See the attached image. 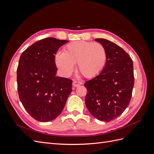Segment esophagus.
<instances>
[{"instance_id":"obj_1","label":"esophagus","mask_w":154,"mask_h":154,"mask_svg":"<svg viewBox=\"0 0 154 154\" xmlns=\"http://www.w3.org/2000/svg\"><path fill=\"white\" fill-rule=\"evenodd\" d=\"M82 84V82L78 81V80H74L72 82V85L74 87H76L79 85H81Z\"/></svg>"}]
</instances>
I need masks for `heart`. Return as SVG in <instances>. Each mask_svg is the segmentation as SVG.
<instances>
[{
  "label": "heart",
  "instance_id": "1",
  "mask_svg": "<svg viewBox=\"0 0 154 154\" xmlns=\"http://www.w3.org/2000/svg\"><path fill=\"white\" fill-rule=\"evenodd\" d=\"M106 51L98 42L76 41L69 43L63 53L58 52L54 57L56 66L63 75L67 76L77 63L78 71L86 78H93L103 71L106 62Z\"/></svg>",
  "mask_w": 154,
  "mask_h": 154
}]
</instances>
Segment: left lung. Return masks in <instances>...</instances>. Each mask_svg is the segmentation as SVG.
<instances>
[{"label":"left lung","instance_id":"left-lung-1","mask_svg":"<svg viewBox=\"0 0 154 154\" xmlns=\"http://www.w3.org/2000/svg\"><path fill=\"white\" fill-rule=\"evenodd\" d=\"M106 51V62L98 75L87 81L85 105L90 113L109 122L122 114L131 100L134 85L132 58L123 49L103 38L95 40Z\"/></svg>","mask_w":154,"mask_h":154}]
</instances>
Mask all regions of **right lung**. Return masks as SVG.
<instances>
[{"mask_svg": "<svg viewBox=\"0 0 154 154\" xmlns=\"http://www.w3.org/2000/svg\"><path fill=\"white\" fill-rule=\"evenodd\" d=\"M68 42L53 37L42 39L20 57L17 70L18 96L26 110L38 122L57 118L72 91L71 79L56 76L54 62L58 49Z\"/></svg>", "mask_w": 154, "mask_h": 154, "instance_id": "add662e5", "label": "right lung"}]
</instances>
